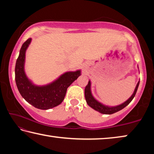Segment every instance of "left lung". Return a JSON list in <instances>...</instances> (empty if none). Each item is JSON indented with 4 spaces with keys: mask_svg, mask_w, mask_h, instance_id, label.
<instances>
[{
    "mask_svg": "<svg viewBox=\"0 0 154 154\" xmlns=\"http://www.w3.org/2000/svg\"><path fill=\"white\" fill-rule=\"evenodd\" d=\"M139 82L140 81H139V82L137 83V86L135 88V90L134 91L133 94H132V95L130 96L126 102H124V103H122L121 105H118V106H108L104 105L102 103L98 102V101L97 100H96L94 97L92 96V92H91V82L90 81H89V82H88V84L85 86V100H86V103H88V105L90 106V107H92L96 111L100 112V113L109 114V115L113 114L114 113H116V112L122 110V109H124V107H126V106L128 105L130 102H131L132 99H133L135 96V94H136L138 87H139Z\"/></svg>",
    "mask_w": 154,
    "mask_h": 154,
    "instance_id": "obj_1",
    "label": "left lung"
}]
</instances>
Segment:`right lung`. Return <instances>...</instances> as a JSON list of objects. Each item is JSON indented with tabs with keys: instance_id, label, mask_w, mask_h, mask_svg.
<instances>
[{
	"instance_id": "obj_1",
	"label": "right lung",
	"mask_w": 154,
	"mask_h": 154,
	"mask_svg": "<svg viewBox=\"0 0 154 154\" xmlns=\"http://www.w3.org/2000/svg\"><path fill=\"white\" fill-rule=\"evenodd\" d=\"M32 38H28L20 49L15 68V83L20 94L35 107L47 110L59 105L66 95L67 88L80 76L81 71L66 72L48 85H36L28 79L24 71L26 51Z\"/></svg>"
}]
</instances>
